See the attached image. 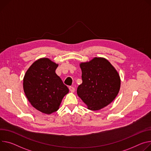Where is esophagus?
I'll return each instance as SVG.
<instances>
[{
	"label": "esophagus",
	"instance_id": "34e87169",
	"mask_svg": "<svg viewBox=\"0 0 151 151\" xmlns=\"http://www.w3.org/2000/svg\"><path fill=\"white\" fill-rule=\"evenodd\" d=\"M69 90H70V92H72V93H73L75 91V88L73 87H70Z\"/></svg>",
	"mask_w": 151,
	"mask_h": 151
}]
</instances>
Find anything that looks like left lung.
I'll return each instance as SVG.
<instances>
[{"mask_svg":"<svg viewBox=\"0 0 151 151\" xmlns=\"http://www.w3.org/2000/svg\"><path fill=\"white\" fill-rule=\"evenodd\" d=\"M79 65L83 83L77 94L87 108L98 111L111 104L120 88V78L114 67L102 57H94Z\"/></svg>","mask_w":151,"mask_h":151,"instance_id":"obj_1","label":"left lung"}]
</instances>
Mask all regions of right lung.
<instances>
[{
  "label": "right lung",
  "mask_w": 151,
  "mask_h": 151,
  "mask_svg": "<svg viewBox=\"0 0 151 151\" xmlns=\"http://www.w3.org/2000/svg\"><path fill=\"white\" fill-rule=\"evenodd\" d=\"M58 64L47 58L35 61L23 78V90L32 106L46 114L57 111L68 88L56 74Z\"/></svg>",
  "instance_id": "right-lung-1"
}]
</instances>
